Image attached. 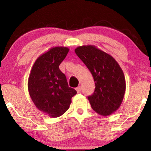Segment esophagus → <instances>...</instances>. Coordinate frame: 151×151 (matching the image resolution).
<instances>
[{"label": "esophagus", "mask_w": 151, "mask_h": 151, "mask_svg": "<svg viewBox=\"0 0 151 151\" xmlns=\"http://www.w3.org/2000/svg\"><path fill=\"white\" fill-rule=\"evenodd\" d=\"M76 90H77V93H79L81 91V86H78V87L76 88Z\"/></svg>", "instance_id": "obj_1"}]
</instances>
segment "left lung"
<instances>
[{
	"label": "left lung",
	"mask_w": 151,
	"mask_h": 151,
	"mask_svg": "<svg viewBox=\"0 0 151 151\" xmlns=\"http://www.w3.org/2000/svg\"><path fill=\"white\" fill-rule=\"evenodd\" d=\"M74 51L93 77L94 92L88 96L91 108L104 116L111 115L120 107L125 94L123 70L113 57L94 45L79 46Z\"/></svg>",
	"instance_id": "obj_1"
}]
</instances>
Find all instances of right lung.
<instances>
[{
	"label": "right lung",
	"instance_id": "right-lung-1",
	"mask_svg": "<svg viewBox=\"0 0 151 151\" xmlns=\"http://www.w3.org/2000/svg\"><path fill=\"white\" fill-rule=\"evenodd\" d=\"M69 50L67 47H55L40 55L28 78L31 99L40 111L50 117L65 114L77 93L75 89L69 87L67 78L59 69Z\"/></svg>",
	"mask_w": 151,
	"mask_h": 151
}]
</instances>
